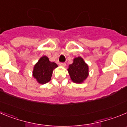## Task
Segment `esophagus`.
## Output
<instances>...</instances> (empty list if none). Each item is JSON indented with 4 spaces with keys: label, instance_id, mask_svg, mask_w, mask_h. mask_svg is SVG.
Masks as SVG:
<instances>
[{
    "label": "esophagus",
    "instance_id": "34e87169",
    "mask_svg": "<svg viewBox=\"0 0 127 127\" xmlns=\"http://www.w3.org/2000/svg\"><path fill=\"white\" fill-rule=\"evenodd\" d=\"M59 65L61 66H63V67H65V66L66 65V64L64 62H60V63H59Z\"/></svg>",
    "mask_w": 127,
    "mask_h": 127
}]
</instances>
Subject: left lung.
<instances>
[{
    "instance_id": "1",
    "label": "left lung",
    "mask_w": 127,
    "mask_h": 127,
    "mask_svg": "<svg viewBox=\"0 0 127 127\" xmlns=\"http://www.w3.org/2000/svg\"><path fill=\"white\" fill-rule=\"evenodd\" d=\"M68 73L72 81L75 83H81L88 76V66L81 57L74 59L69 65Z\"/></svg>"
}]
</instances>
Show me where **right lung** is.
<instances>
[{
	"instance_id": "1",
	"label": "right lung",
	"mask_w": 127,
	"mask_h": 127,
	"mask_svg": "<svg viewBox=\"0 0 127 127\" xmlns=\"http://www.w3.org/2000/svg\"><path fill=\"white\" fill-rule=\"evenodd\" d=\"M57 67V64L51 62L47 57L43 56L34 65L32 72L33 77L39 84L47 83L50 81L53 70Z\"/></svg>"
}]
</instances>
